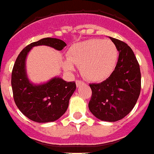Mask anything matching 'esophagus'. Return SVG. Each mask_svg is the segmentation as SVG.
Listing matches in <instances>:
<instances>
[{"label":"esophagus","instance_id":"obj_1","mask_svg":"<svg viewBox=\"0 0 154 154\" xmlns=\"http://www.w3.org/2000/svg\"><path fill=\"white\" fill-rule=\"evenodd\" d=\"M83 84H84V81H80V80H77V81H76V85H77V87H79L80 85H83Z\"/></svg>","mask_w":154,"mask_h":154}]
</instances>
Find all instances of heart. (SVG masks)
<instances>
[{
  "label": "heart",
  "mask_w": 154,
  "mask_h": 154,
  "mask_svg": "<svg viewBox=\"0 0 154 154\" xmlns=\"http://www.w3.org/2000/svg\"><path fill=\"white\" fill-rule=\"evenodd\" d=\"M118 50L112 41L92 38L73 45L68 51V59L63 62L66 70L81 66V72L91 81H104L112 74L118 60Z\"/></svg>",
  "instance_id": "1"
}]
</instances>
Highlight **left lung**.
<instances>
[{"instance_id": "1", "label": "left lung", "mask_w": 154, "mask_h": 154, "mask_svg": "<svg viewBox=\"0 0 154 154\" xmlns=\"http://www.w3.org/2000/svg\"><path fill=\"white\" fill-rule=\"evenodd\" d=\"M119 51V59L110 77L99 84H90L92 97L90 112L97 119L116 122L133 109L141 92V72L138 60L131 47L110 37Z\"/></svg>"}]
</instances>
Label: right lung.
Returning a JSON list of instances; mask_svg holds the SVG:
<instances>
[{"mask_svg":"<svg viewBox=\"0 0 154 154\" xmlns=\"http://www.w3.org/2000/svg\"><path fill=\"white\" fill-rule=\"evenodd\" d=\"M42 45L57 51H62L66 46L64 41L58 38H44L23 48L12 69V93L19 110L29 119L37 122H54L66 112L69 99L76 90V83L59 77H54L42 85L30 82L25 68L26 57L32 47Z\"/></svg>","mask_w":154,"mask_h":154,"instance_id":"right-lung-1","label":"right lung"}]
</instances>
